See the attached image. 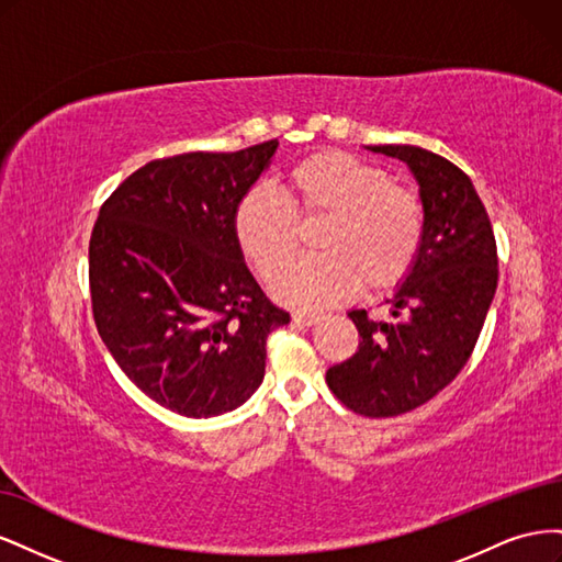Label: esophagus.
<instances>
[{"label": "esophagus", "instance_id": "esophagus-1", "mask_svg": "<svg viewBox=\"0 0 562 562\" xmlns=\"http://www.w3.org/2000/svg\"><path fill=\"white\" fill-rule=\"evenodd\" d=\"M318 318H321V314H314V312H295L293 314V321L300 323V326H314Z\"/></svg>", "mask_w": 562, "mask_h": 562}]
</instances>
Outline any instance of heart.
I'll return each instance as SVG.
<instances>
[{"instance_id": "heart-1", "label": "heart", "mask_w": 562, "mask_h": 562, "mask_svg": "<svg viewBox=\"0 0 562 562\" xmlns=\"http://www.w3.org/2000/svg\"><path fill=\"white\" fill-rule=\"evenodd\" d=\"M279 193L252 187L234 209L236 244L262 279L293 258L300 223L326 217L316 236L323 255L293 262L271 279L269 291L279 302L314 310L342 300L359 281L368 291H382L413 269L424 209L384 168L323 149L288 168Z\"/></svg>"}]
</instances>
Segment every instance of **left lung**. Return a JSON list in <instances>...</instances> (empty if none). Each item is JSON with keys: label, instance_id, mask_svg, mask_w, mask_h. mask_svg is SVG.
Masks as SVG:
<instances>
[{"label": "left lung", "instance_id": "obj_1", "mask_svg": "<svg viewBox=\"0 0 562 562\" xmlns=\"http://www.w3.org/2000/svg\"><path fill=\"white\" fill-rule=\"evenodd\" d=\"M411 166L419 182L424 236L389 321L349 312L359 349L328 368L326 382L349 411L396 417L431 401L469 361L497 291V241L469 176L415 145H372Z\"/></svg>", "mask_w": 562, "mask_h": 562}]
</instances>
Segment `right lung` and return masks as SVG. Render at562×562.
Masks as SVG:
<instances>
[{
  "mask_svg": "<svg viewBox=\"0 0 562 562\" xmlns=\"http://www.w3.org/2000/svg\"><path fill=\"white\" fill-rule=\"evenodd\" d=\"M279 147L187 151L131 173L89 244L95 328L140 391L184 417L239 407L265 378L271 304L234 236V209Z\"/></svg>",
  "mask_w": 562,
  "mask_h": 562,
  "instance_id": "right-lung-1",
  "label": "right lung"
}]
</instances>
